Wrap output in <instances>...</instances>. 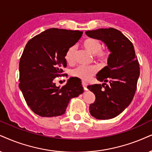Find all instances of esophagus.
Listing matches in <instances>:
<instances>
[{
    "label": "esophagus",
    "instance_id": "1",
    "mask_svg": "<svg viewBox=\"0 0 152 152\" xmlns=\"http://www.w3.org/2000/svg\"><path fill=\"white\" fill-rule=\"evenodd\" d=\"M82 84H83V89L85 90H88V89H87V86H88L87 83L83 81V82L82 83Z\"/></svg>",
    "mask_w": 152,
    "mask_h": 152
}]
</instances>
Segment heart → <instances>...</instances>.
<instances>
[{"label": "heart", "instance_id": "obj_1", "mask_svg": "<svg viewBox=\"0 0 152 152\" xmlns=\"http://www.w3.org/2000/svg\"><path fill=\"white\" fill-rule=\"evenodd\" d=\"M83 47L86 50L93 54L94 58L100 63H106L109 58V51L108 50L102 49L100 41L95 38H86L83 42ZM65 59L69 64H73L75 62L76 57V48L74 46H71L65 53ZM98 71L96 65L90 66H78L72 72V75L74 77L80 78L84 80H88L91 78Z\"/></svg>", "mask_w": 152, "mask_h": 152}]
</instances>
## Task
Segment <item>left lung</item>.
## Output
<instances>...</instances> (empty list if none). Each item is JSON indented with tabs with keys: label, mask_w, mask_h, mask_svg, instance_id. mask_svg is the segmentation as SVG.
Returning a JSON list of instances; mask_svg holds the SVG:
<instances>
[{
	"label": "left lung",
	"mask_w": 152,
	"mask_h": 152,
	"mask_svg": "<svg viewBox=\"0 0 152 152\" xmlns=\"http://www.w3.org/2000/svg\"><path fill=\"white\" fill-rule=\"evenodd\" d=\"M86 35L101 40L111 52L108 66L97 73L101 84L88 86L95 95L90 104L91 116L97 119H111L122 113L133 99L140 76V64L131 41L114 28L88 31ZM106 82H108L107 84Z\"/></svg>",
	"instance_id": "left-lung-1"
}]
</instances>
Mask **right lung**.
<instances>
[{
	"instance_id": "right-lung-1",
	"label": "right lung",
	"mask_w": 152,
	"mask_h": 152,
	"mask_svg": "<svg viewBox=\"0 0 152 152\" xmlns=\"http://www.w3.org/2000/svg\"><path fill=\"white\" fill-rule=\"evenodd\" d=\"M82 31L52 28L26 43L20 61V83L28 107L42 117L64 114L69 100L83 93L81 83L71 78L57 87L55 78L64 76L65 53L80 39Z\"/></svg>"
}]
</instances>
